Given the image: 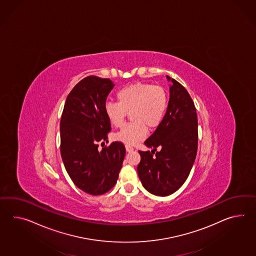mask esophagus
<instances>
[{"instance_id":"obj_1","label":"esophagus","mask_w":256,"mask_h":256,"mask_svg":"<svg viewBox=\"0 0 256 256\" xmlns=\"http://www.w3.org/2000/svg\"><path fill=\"white\" fill-rule=\"evenodd\" d=\"M133 148L131 147V146H130V145H126V150L128 152H133Z\"/></svg>"}]
</instances>
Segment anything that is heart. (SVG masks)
Listing matches in <instances>:
<instances>
[{
    "mask_svg": "<svg viewBox=\"0 0 256 256\" xmlns=\"http://www.w3.org/2000/svg\"><path fill=\"white\" fill-rule=\"evenodd\" d=\"M118 104L106 102V118L114 126L124 123L130 112L131 123L125 125L114 138L126 145H133L147 136V128L154 130L162 122L168 108L164 90L148 83H135L121 88L116 94Z\"/></svg>",
    "mask_w": 256,
    "mask_h": 256,
    "instance_id": "1",
    "label": "heart"
}]
</instances>
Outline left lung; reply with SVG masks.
<instances>
[{
  "mask_svg": "<svg viewBox=\"0 0 256 256\" xmlns=\"http://www.w3.org/2000/svg\"><path fill=\"white\" fill-rule=\"evenodd\" d=\"M166 78L171 82L168 109L144 142L152 150L138 152L142 159L137 168L142 186L156 196H168L183 185L198 147V120L192 99L178 82L168 76ZM157 148L160 149L158 152Z\"/></svg>",
  "mask_w": 256,
  "mask_h": 256,
  "instance_id": "1",
  "label": "left lung"
}]
</instances>
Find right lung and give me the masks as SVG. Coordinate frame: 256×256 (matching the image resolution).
<instances>
[{
    "label": "right lung",
    "mask_w": 256,
    "mask_h": 256,
    "mask_svg": "<svg viewBox=\"0 0 256 256\" xmlns=\"http://www.w3.org/2000/svg\"><path fill=\"white\" fill-rule=\"evenodd\" d=\"M114 87L109 78H83L68 94L60 121L64 168L76 186L92 195L106 194L116 185L125 157V146L119 142L98 149L111 130L104 106Z\"/></svg>",
    "instance_id": "1"
}]
</instances>
